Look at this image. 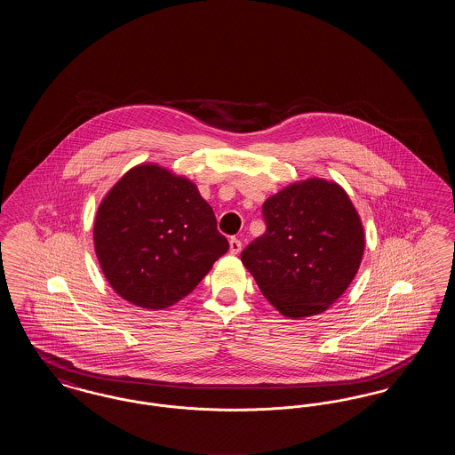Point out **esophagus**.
<instances>
[{
  "mask_svg": "<svg viewBox=\"0 0 455 455\" xmlns=\"http://www.w3.org/2000/svg\"><path fill=\"white\" fill-rule=\"evenodd\" d=\"M242 251V242L238 238H230V252L238 254Z\"/></svg>",
  "mask_w": 455,
  "mask_h": 455,
  "instance_id": "obj_1",
  "label": "esophagus"
}]
</instances>
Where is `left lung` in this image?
I'll use <instances>...</instances> for the list:
<instances>
[{
  "instance_id": "left-lung-1",
  "label": "left lung",
  "mask_w": 455,
  "mask_h": 455,
  "mask_svg": "<svg viewBox=\"0 0 455 455\" xmlns=\"http://www.w3.org/2000/svg\"><path fill=\"white\" fill-rule=\"evenodd\" d=\"M262 217L266 232L240 254L260 293L290 319L323 314L347 291L365 251L347 191L319 177L299 180L269 196Z\"/></svg>"
}]
</instances>
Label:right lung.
Listing matches in <instances>:
<instances>
[{"instance_id": "1", "label": "right lung", "mask_w": 455, "mask_h": 455, "mask_svg": "<svg viewBox=\"0 0 455 455\" xmlns=\"http://www.w3.org/2000/svg\"><path fill=\"white\" fill-rule=\"evenodd\" d=\"M93 245L112 290L148 310L188 297L228 251L195 182L158 164L132 167L108 189Z\"/></svg>"}]
</instances>
